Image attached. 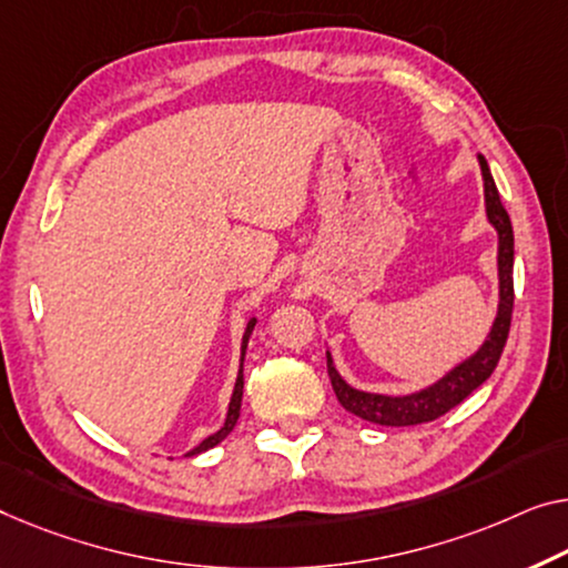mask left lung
Segmentation results:
<instances>
[{"label": "left lung", "mask_w": 568, "mask_h": 568, "mask_svg": "<svg viewBox=\"0 0 568 568\" xmlns=\"http://www.w3.org/2000/svg\"><path fill=\"white\" fill-rule=\"evenodd\" d=\"M481 178H485V203H487V219L493 222L500 236V252H497V270H500V311H497L495 326L489 332L487 342L481 344V349L469 357L464 365L448 372L444 379H438L436 385L426 387V390L405 395V397H390V395H372L354 390L338 377L334 369L332 354L326 352V367L328 379L336 393V400L342 403L344 410L354 413V416L369 423H379V426H418V423H428L442 418L444 413L456 408L464 397H469L485 379L493 375L497 362L503 357L507 334H510V321H513V303H515V287H513V224L510 216L497 193V185L489 173V165L485 158H479Z\"/></svg>", "instance_id": "1"}]
</instances>
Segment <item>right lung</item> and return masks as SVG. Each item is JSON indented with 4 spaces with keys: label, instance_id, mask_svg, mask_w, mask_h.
Listing matches in <instances>:
<instances>
[{
    "label": "right lung",
    "instance_id": "1",
    "mask_svg": "<svg viewBox=\"0 0 568 568\" xmlns=\"http://www.w3.org/2000/svg\"><path fill=\"white\" fill-rule=\"evenodd\" d=\"M252 328H255V318L250 321V324H247V332H244V338H242V362H244V349H247V342H250V334H252ZM242 390H244V372H242V365H240V375H236V385H234L232 403H230V413H226V420H224V426L219 428L214 436L203 438V442H201L196 448H191V452L185 454V456H193V454H201V452H206V448H214L219 442H224V438L232 434V428L236 426V418H240V408H242Z\"/></svg>",
    "mask_w": 568,
    "mask_h": 568
}]
</instances>
